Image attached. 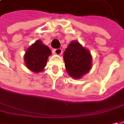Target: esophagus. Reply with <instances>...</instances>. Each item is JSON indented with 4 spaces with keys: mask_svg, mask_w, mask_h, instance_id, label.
I'll list each match as a JSON object with an SVG mask.
<instances>
[{
    "mask_svg": "<svg viewBox=\"0 0 124 124\" xmlns=\"http://www.w3.org/2000/svg\"><path fill=\"white\" fill-rule=\"evenodd\" d=\"M53 53L56 55H61L62 53V50L61 48H56V49H54Z\"/></svg>",
    "mask_w": 124,
    "mask_h": 124,
    "instance_id": "obj_1",
    "label": "esophagus"
}]
</instances>
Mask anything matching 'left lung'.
Returning a JSON list of instances; mask_svg holds the SVG:
<instances>
[{"label": "left lung", "mask_w": 124, "mask_h": 124, "mask_svg": "<svg viewBox=\"0 0 124 124\" xmlns=\"http://www.w3.org/2000/svg\"><path fill=\"white\" fill-rule=\"evenodd\" d=\"M63 57L69 76L74 79H80L87 73L92 66L90 52L77 41L69 44L64 52Z\"/></svg>", "instance_id": "1"}]
</instances>
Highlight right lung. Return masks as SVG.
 Wrapping results in <instances>:
<instances>
[{"mask_svg":"<svg viewBox=\"0 0 124 124\" xmlns=\"http://www.w3.org/2000/svg\"><path fill=\"white\" fill-rule=\"evenodd\" d=\"M51 51L41 40H37L26 50L24 55L25 64L26 67L34 73L43 71L46 67Z\"/></svg>","mask_w":124,"mask_h":124,"instance_id":"obj_1","label":"right lung"}]
</instances>
